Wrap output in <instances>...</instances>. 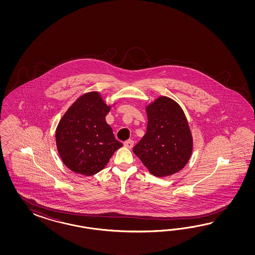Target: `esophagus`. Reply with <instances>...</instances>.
<instances>
[{"label": "esophagus", "mask_w": 255, "mask_h": 255, "mask_svg": "<svg viewBox=\"0 0 255 255\" xmlns=\"http://www.w3.org/2000/svg\"><path fill=\"white\" fill-rule=\"evenodd\" d=\"M124 146L126 147H128V148H131V147H133V141L131 140V139L126 140V141L124 142Z\"/></svg>", "instance_id": "34e87169"}]
</instances>
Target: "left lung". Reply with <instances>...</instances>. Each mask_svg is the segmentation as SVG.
<instances>
[{
    "mask_svg": "<svg viewBox=\"0 0 255 255\" xmlns=\"http://www.w3.org/2000/svg\"><path fill=\"white\" fill-rule=\"evenodd\" d=\"M147 131L132 151L152 175H173L185 166L193 151L185 114L178 103L161 96L147 106Z\"/></svg>",
    "mask_w": 255,
    "mask_h": 255,
    "instance_id": "left-lung-1",
    "label": "left lung"
}]
</instances>
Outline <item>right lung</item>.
<instances>
[{"label":"right lung","instance_id":"obj_1","mask_svg":"<svg viewBox=\"0 0 255 255\" xmlns=\"http://www.w3.org/2000/svg\"><path fill=\"white\" fill-rule=\"evenodd\" d=\"M109 110L100 94L93 92L80 96L62 117L56 130V144L71 171L93 176L123 147L106 122Z\"/></svg>","mask_w":255,"mask_h":255}]
</instances>
